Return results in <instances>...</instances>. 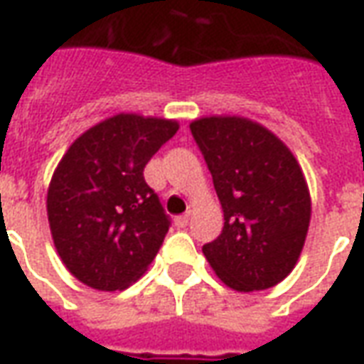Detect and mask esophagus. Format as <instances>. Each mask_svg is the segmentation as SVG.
<instances>
[{"label":"esophagus","mask_w":364,"mask_h":364,"mask_svg":"<svg viewBox=\"0 0 364 364\" xmlns=\"http://www.w3.org/2000/svg\"><path fill=\"white\" fill-rule=\"evenodd\" d=\"M189 220H191L189 213L181 214V216H177V218H175V226H177V228H187V226H189Z\"/></svg>","instance_id":"1"}]
</instances>
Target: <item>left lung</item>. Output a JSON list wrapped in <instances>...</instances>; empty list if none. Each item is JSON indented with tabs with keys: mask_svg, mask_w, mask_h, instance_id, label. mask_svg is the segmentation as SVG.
Here are the masks:
<instances>
[{
	"mask_svg": "<svg viewBox=\"0 0 364 364\" xmlns=\"http://www.w3.org/2000/svg\"><path fill=\"white\" fill-rule=\"evenodd\" d=\"M191 134L224 210L220 236L203 253L230 289H271L294 269L310 224V193L296 158L244 117L198 119Z\"/></svg>",
	"mask_w": 364,
	"mask_h": 364,
	"instance_id": "obj_1",
	"label": "left lung"
}]
</instances>
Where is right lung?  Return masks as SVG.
<instances>
[{"instance_id": "add662e5", "label": "right lung", "mask_w": 364, "mask_h": 364, "mask_svg": "<svg viewBox=\"0 0 364 364\" xmlns=\"http://www.w3.org/2000/svg\"><path fill=\"white\" fill-rule=\"evenodd\" d=\"M175 120L120 112L75 140L52 175L46 210L56 252L77 281L122 290L148 269L169 216L144 179Z\"/></svg>"}]
</instances>
